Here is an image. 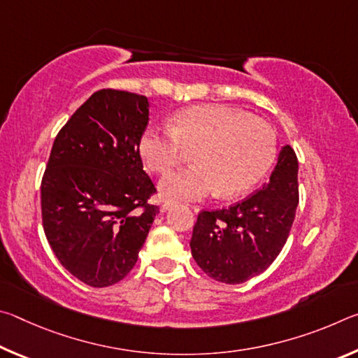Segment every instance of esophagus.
Here are the masks:
<instances>
[{
	"mask_svg": "<svg viewBox=\"0 0 358 358\" xmlns=\"http://www.w3.org/2000/svg\"><path fill=\"white\" fill-rule=\"evenodd\" d=\"M175 202L173 201H169V199H166V201L164 202H162V205H161V211H167L169 208H171L172 207V205H173Z\"/></svg>",
	"mask_w": 358,
	"mask_h": 358,
	"instance_id": "34e87169",
	"label": "esophagus"
}]
</instances>
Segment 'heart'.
Returning <instances> with one entry per match:
<instances>
[{
    "mask_svg": "<svg viewBox=\"0 0 358 358\" xmlns=\"http://www.w3.org/2000/svg\"><path fill=\"white\" fill-rule=\"evenodd\" d=\"M276 132L270 123L229 106H192L177 112L171 128L150 126L138 150L153 173H167L192 151L194 166L169 173L161 191L175 201H201L220 192L251 189L275 162Z\"/></svg>",
    "mask_w": 358,
    "mask_h": 358,
    "instance_id": "obj_1",
    "label": "heart"
}]
</instances>
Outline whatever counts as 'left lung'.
<instances>
[{
  "label": "left lung",
  "mask_w": 358,
  "mask_h": 358,
  "mask_svg": "<svg viewBox=\"0 0 358 358\" xmlns=\"http://www.w3.org/2000/svg\"><path fill=\"white\" fill-rule=\"evenodd\" d=\"M299 205V159L282 147L270 181L229 208L203 210L192 229L191 252L210 278L240 284L273 264L286 245Z\"/></svg>",
  "instance_id": "8db88e82"
}]
</instances>
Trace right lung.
<instances>
[{
  "label": "right lung",
  "mask_w": 358,
  "mask_h": 358,
  "mask_svg": "<svg viewBox=\"0 0 358 358\" xmlns=\"http://www.w3.org/2000/svg\"><path fill=\"white\" fill-rule=\"evenodd\" d=\"M145 96L99 90L58 136L41 183L42 226L59 262L92 287L129 273L159 207L138 142L148 126Z\"/></svg>",
  "instance_id": "obj_1"
}]
</instances>
